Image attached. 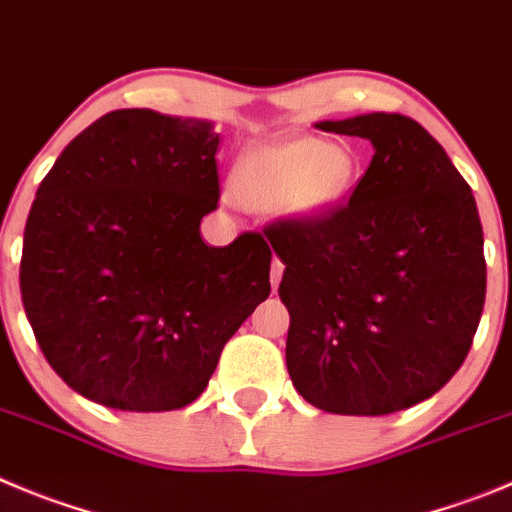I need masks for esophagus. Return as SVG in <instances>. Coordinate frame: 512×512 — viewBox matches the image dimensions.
Masks as SVG:
<instances>
[{
    "label": "esophagus",
    "instance_id": "obj_1",
    "mask_svg": "<svg viewBox=\"0 0 512 512\" xmlns=\"http://www.w3.org/2000/svg\"><path fill=\"white\" fill-rule=\"evenodd\" d=\"M283 272H285V265L278 260V257H275V260H272V270H270V283L275 290H278L280 280H283Z\"/></svg>",
    "mask_w": 512,
    "mask_h": 512
}]
</instances>
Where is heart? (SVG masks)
<instances>
[{
	"mask_svg": "<svg viewBox=\"0 0 512 512\" xmlns=\"http://www.w3.org/2000/svg\"><path fill=\"white\" fill-rule=\"evenodd\" d=\"M356 169V154L343 143L290 138L247 148L229 186L250 209L283 207L298 217H318L351 191Z\"/></svg>",
	"mask_w": 512,
	"mask_h": 512,
	"instance_id": "heart-1",
	"label": "heart"
}]
</instances>
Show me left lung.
Instances as JSON below:
<instances>
[{"mask_svg":"<svg viewBox=\"0 0 512 512\" xmlns=\"http://www.w3.org/2000/svg\"><path fill=\"white\" fill-rule=\"evenodd\" d=\"M369 138L351 199L265 227L283 260L285 361L313 407L384 417L437 394L467 358L485 305L475 197L444 148L399 113L318 123Z\"/></svg>","mask_w":512,"mask_h":512,"instance_id":"8db88e82","label":"left lung"}]
</instances>
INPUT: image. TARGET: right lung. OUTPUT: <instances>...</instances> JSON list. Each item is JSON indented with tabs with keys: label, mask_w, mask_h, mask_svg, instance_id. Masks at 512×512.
<instances>
[{
	"label": "right lung",
	"mask_w": 512,
	"mask_h": 512,
	"mask_svg": "<svg viewBox=\"0 0 512 512\" xmlns=\"http://www.w3.org/2000/svg\"><path fill=\"white\" fill-rule=\"evenodd\" d=\"M217 148L212 123L121 108L78 133L42 179L19 290L47 364L85 399L186 407L270 295L260 234L227 247L199 234L219 202Z\"/></svg>",
	"instance_id": "right-lung-1"
}]
</instances>
